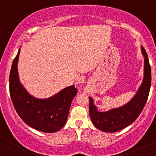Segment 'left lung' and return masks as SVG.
I'll use <instances>...</instances> for the list:
<instances>
[{
	"instance_id": "1",
	"label": "left lung",
	"mask_w": 156,
	"mask_h": 156,
	"mask_svg": "<svg viewBox=\"0 0 156 156\" xmlns=\"http://www.w3.org/2000/svg\"><path fill=\"white\" fill-rule=\"evenodd\" d=\"M144 56V76L136 94L126 104L108 112H100L89 98V115L94 125L101 131L115 132L133 123L143 110L148 99L151 86V67L144 48L141 46Z\"/></svg>"
}]
</instances>
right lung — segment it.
<instances>
[{"label":"right lung","instance_id":"obj_1","mask_svg":"<svg viewBox=\"0 0 156 156\" xmlns=\"http://www.w3.org/2000/svg\"><path fill=\"white\" fill-rule=\"evenodd\" d=\"M20 50L9 73V94L15 109L24 123L38 131L52 133L61 129L68 119L70 106L77 90L74 85L64 88L48 99L31 96L21 84L18 73Z\"/></svg>","mask_w":156,"mask_h":156}]
</instances>
